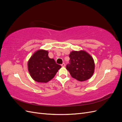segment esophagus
Wrapping results in <instances>:
<instances>
[{
    "label": "esophagus",
    "instance_id": "1",
    "mask_svg": "<svg viewBox=\"0 0 122 122\" xmlns=\"http://www.w3.org/2000/svg\"><path fill=\"white\" fill-rule=\"evenodd\" d=\"M65 63H63V64H62L61 65V67H65Z\"/></svg>",
    "mask_w": 122,
    "mask_h": 122
}]
</instances>
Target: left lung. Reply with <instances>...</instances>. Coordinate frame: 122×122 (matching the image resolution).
I'll return each mask as SVG.
<instances>
[{
  "mask_svg": "<svg viewBox=\"0 0 122 122\" xmlns=\"http://www.w3.org/2000/svg\"><path fill=\"white\" fill-rule=\"evenodd\" d=\"M70 64L66 66L73 78L86 81L93 75L95 63L93 57L84 50L73 51L69 55Z\"/></svg>",
  "mask_w": 122,
  "mask_h": 122,
  "instance_id": "obj_1",
  "label": "left lung"
}]
</instances>
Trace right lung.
<instances>
[{"label":"right lung","mask_w":122,"mask_h":122,"mask_svg":"<svg viewBox=\"0 0 122 122\" xmlns=\"http://www.w3.org/2000/svg\"><path fill=\"white\" fill-rule=\"evenodd\" d=\"M28 69L32 78L38 82L46 83L52 79L61 68L53 58L48 56V51L39 50L28 61Z\"/></svg>","instance_id":"1"}]
</instances>
